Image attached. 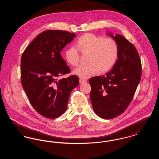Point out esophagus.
<instances>
[{
	"instance_id": "obj_1",
	"label": "esophagus",
	"mask_w": 159,
	"mask_h": 159,
	"mask_svg": "<svg viewBox=\"0 0 159 159\" xmlns=\"http://www.w3.org/2000/svg\"><path fill=\"white\" fill-rule=\"evenodd\" d=\"M79 82H80V83H84L87 82V81H86L85 79H79Z\"/></svg>"
}]
</instances>
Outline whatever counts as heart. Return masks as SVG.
Instances as JSON below:
<instances>
[{
    "instance_id": "heart-1",
    "label": "heart",
    "mask_w": 159,
    "mask_h": 159,
    "mask_svg": "<svg viewBox=\"0 0 159 159\" xmlns=\"http://www.w3.org/2000/svg\"><path fill=\"white\" fill-rule=\"evenodd\" d=\"M75 47L82 55L88 54V64L74 70V74L82 78H89L98 71L100 73L107 72L113 67L118 57V45L114 39L92 33L81 36L77 40ZM76 50L74 47H68L64 51L65 60L73 67L80 62V57Z\"/></svg>"
}]
</instances>
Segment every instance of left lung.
I'll return each instance as SVG.
<instances>
[{
    "mask_svg": "<svg viewBox=\"0 0 159 159\" xmlns=\"http://www.w3.org/2000/svg\"><path fill=\"white\" fill-rule=\"evenodd\" d=\"M113 38L118 45V60L104 76L89 80L93 111L99 117L111 119L123 113L133 98L141 77V62L135 47L120 34Z\"/></svg>",
    "mask_w": 159,
    "mask_h": 159,
    "instance_id": "8db88e82",
    "label": "left lung"
}]
</instances>
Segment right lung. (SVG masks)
Wrapping results in <instances>:
<instances>
[{"mask_svg": "<svg viewBox=\"0 0 159 159\" xmlns=\"http://www.w3.org/2000/svg\"><path fill=\"white\" fill-rule=\"evenodd\" d=\"M76 36L67 31H45L22 55L23 89L31 106L46 118H57L66 111L71 92L79 84L76 75L58 79L71 71L60 52Z\"/></svg>", "mask_w": 159, "mask_h": 159, "instance_id": "right-lung-1", "label": "right lung"}]
</instances>
